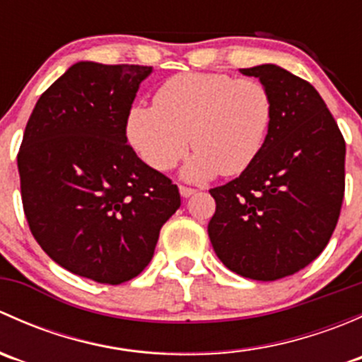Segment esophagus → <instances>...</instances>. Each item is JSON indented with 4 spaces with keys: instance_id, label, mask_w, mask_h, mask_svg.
<instances>
[{
    "instance_id": "1",
    "label": "esophagus",
    "mask_w": 362,
    "mask_h": 362,
    "mask_svg": "<svg viewBox=\"0 0 362 362\" xmlns=\"http://www.w3.org/2000/svg\"><path fill=\"white\" fill-rule=\"evenodd\" d=\"M178 191H180V196L182 198H191L192 194H194V189H191V187H184V185H180V187H178Z\"/></svg>"
}]
</instances>
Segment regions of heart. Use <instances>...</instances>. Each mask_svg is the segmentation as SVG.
Returning <instances> with one entry per match:
<instances>
[{
    "mask_svg": "<svg viewBox=\"0 0 362 362\" xmlns=\"http://www.w3.org/2000/svg\"><path fill=\"white\" fill-rule=\"evenodd\" d=\"M156 105H134L126 138L138 158L158 171L171 170L187 152L182 177L204 182L245 171L261 154L273 120L268 87L226 73H180L168 78Z\"/></svg>",
    "mask_w": 362,
    "mask_h": 362,
    "instance_id": "heart-1",
    "label": "heart"
}]
</instances>
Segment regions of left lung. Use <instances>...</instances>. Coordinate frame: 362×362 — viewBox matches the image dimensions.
<instances>
[{"instance_id":"8db88e82","label":"left lung","mask_w":362,"mask_h":362,"mask_svg":"<svg viewBox=\"0 0 362 362\" xmlns=\"http://www.w3.org/2000/svg\"><path fill=\"white\" fill-rule=\"evenodd\" d=\"M240 73L268 87L273 120L254 163L210 189L217 208L208 236L226 268L272 282L326 249L345 191V140L312 83L276 64Z\"/></svg>"}]
</instances>
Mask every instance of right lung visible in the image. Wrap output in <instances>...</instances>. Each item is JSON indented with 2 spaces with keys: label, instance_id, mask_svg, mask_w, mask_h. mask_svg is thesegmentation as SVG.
<instances>
[{
  "label": "right lung",
  "instance_id": "add662e5",
  "mask_svg": "<svg viewBox=\"0 0 362 362\" xmlns=\"http://www.w3.org/2000/svg\"><path fill=\"white\" fill-rule=\"evenodd\" d=\"M152 66L80 61L36 101L17 156L29 229L52 261L127 282L154 255L178 187L127 145L126 117Z\"/></svg>",
  "mask_w": 362,
  "mask_h": 362
}]
</instances>
